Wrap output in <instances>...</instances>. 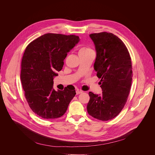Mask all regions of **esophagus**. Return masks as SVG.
<instances>
[{
	"label": "esophagus",
	"mask_w": 155,
	"mask_h": 155,
	"mask_svg": "<svg viewBox=\"0 0 155 155\" xmlns=\"http://www.w3.org/2000/svg\"><path fill=\"white\" fill-rule=\"evenodd\" d=\"M76 94H81V93H82V91H81V90H79V89H77L76 90Z\"/></svg>",
	"instance_id": "obj_1"
}]
</instances>
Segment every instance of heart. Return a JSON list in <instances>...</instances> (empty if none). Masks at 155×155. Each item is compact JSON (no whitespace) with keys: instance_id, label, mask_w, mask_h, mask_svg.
<instances>
[{"instance_id":"1","label":"heart","mask_w":155,"mask_h":155,"mask_svg":"<svg viewBox=\"0 0 155 155\" xmlns=\"http://www.w3.org/2000/svg\"><path fill=\"white\" fill-rule=\"evenodd\" d=\"M91 51L92 50L90 48H87V47H82L79 51V55H84V54L88 52L89 51Z\"/></svg>"}]
</instances>
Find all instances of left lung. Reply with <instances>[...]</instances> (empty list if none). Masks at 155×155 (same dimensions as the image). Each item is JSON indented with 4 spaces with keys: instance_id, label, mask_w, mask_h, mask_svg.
I'll list each match as a JSON object with an SVG mask.
<instances>
[{
    "instance_id": "1",
    "label": "left lung",
    "mask_w": 155,
    "mask_h": 155,
    "mask_svg": "<svg viewBox=\"0 0 155 155\" xmlns=\"http://www.w3.org/2000/svg\"><path fill=\"white\" fill-rule=\"evenodd\" d=\"M97 57L94 68L101 79V95L89 92V115L101 120L115 117L124 108L130 93L133 71L127 48L116 35L102 32L89 35Z\"/></svg>"
}]
</instances>
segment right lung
<instances>
[{"mask_svg": "<svg viewBox=\"0 0 155 155\" xmlns=\"http://www.w3.org/2000/svg\"><path fill=\"white\" fill-rule=\"evenodd\" d=\"M79 36L47 33L28 45L21 61V81L32 111L45 119L62 116L76 95L74 88H53L54 78L64 65L67 53L79 42Z\"/></svg>", "mask_w": 155, "mask_h": 155, "instance_id": "add662e5", "label": "right lung"}]
</instances>
